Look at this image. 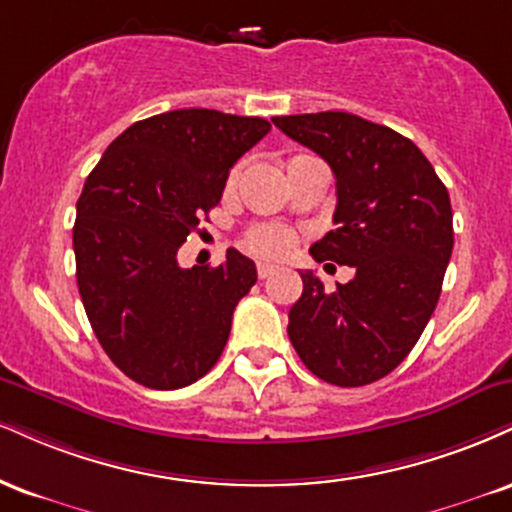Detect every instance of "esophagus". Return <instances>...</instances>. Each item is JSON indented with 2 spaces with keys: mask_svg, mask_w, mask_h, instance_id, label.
<instances>
[{
  "mask_svg": "<svg viewBox=\"0 0 512 512\" xmlns=\"http://www.w3.org/2000/svg\"><path fill=\"white\" fill-rule=\"evenodd\" d=\"M274 272H276L274 264H269V262L257 264V276H260V279H269V276H272Z\"/></svg>",
  "mask_w": 512,
  "mask_h": 512,
  "instance_id": "esophagus-1",
  "label": "esophagus"
}]
</instances>
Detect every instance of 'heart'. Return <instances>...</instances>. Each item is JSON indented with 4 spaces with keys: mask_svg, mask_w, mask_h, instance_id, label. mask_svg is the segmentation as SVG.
Masks as SVG:
<instances>
[{
    "mask_svg": "<svg viewBox=\"0 0 512 512\" xmlns=\"http://www.w3.org/2000/svg\"><path fill=\"white\" fill-rule=\"evenodd\" d=\"M236 178V174L231 176ZM295 245V236L293 231H288L286 226H276V224H260L252 226V229L245 233V248L260 257H283L286 252H291Z\"/></svg>",
    "mask_w": 512,
    "mask_h": 512,
    "instance_id": "obj_1",
    "label": "heart"
}]
</instances>
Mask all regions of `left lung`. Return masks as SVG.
Returning <instances> with one entry per match:
<instances>
[{
    "label": "left lung",
    "instance_id": "1",
    "mask_svg": "<svg viewBox=\"0 0 512 512\" xmlns=\"http://www.w3.org/2000/svg\"><path fill=\"white\" fill-rule=\"evenodd\" d=\"M272 121L336 176V229L312 257L355 272L331 293L310 269L300 272L288 338L319 379L372 384L408 357L439 303L453 252L451 197L420 147L389 126L348 112Z\"/></svg>",
    "mask_w": 512,
    "mask_h": 512
}]
</instances>
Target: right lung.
<instances>
[{
	"label": "right lung",
	"instance_id": "right-lung-1",
	"mask_svg": "<svg viewBox=\"0 0 512 512\" xmlns=\"http://www.w3.org/2000/svg\"><path fill=\"white\" fill-rule=\"evenodd\" d=\"M260 116L174 109L135 121L76 202V279L92 331L126 377L183 389L217 365L255 262L183 269L178 248L219 205L231 166L269 133Z\"/></svg>",
	"mask_w": 512,
	"mask_h": 512
}]
</instances>
